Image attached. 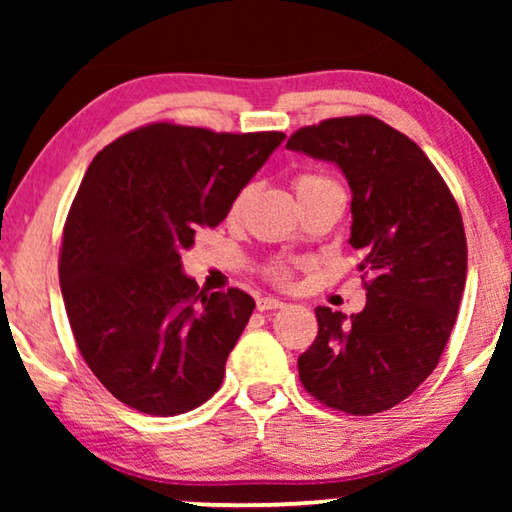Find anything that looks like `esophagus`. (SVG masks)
Wrapping results in <instances>:
<instances>
[{
  "mask_svg": "<svg viewBox=\"0 0 512 512\" xmlns=\"http://www.w3.org/2000/svg\"><path fill=\"white\" fill-rule=\"evenodd\" d=\"M286 303L284 300H279V298H272V296H263V298H258L256 300V307L261 312H268V310H279V307H284Z\"/></svg>",
  "mask_w": 512,
  "mask_h": 512,
  "instance_id": "esophagus-1",
  "label": "esophagus"
}]
</instances>
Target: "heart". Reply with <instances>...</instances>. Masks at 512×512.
I'll list each match as a JSON object with an SVG mask.
<instances>
[{
	"instance_id": "obj_1",
	"label": "heart",
	"mask_w": 512,
	"mask_h": 512,
	"mask_svg": "<svg viewBox=\"0 0 512 512\" xmlns=\"http://www.w3.org/2000/svg\"><path fill=\"white\" fill-rule=\"evenodd\" d=\"M328 186H338V184H335L333 179L321 177V174H300V177L293 181V188H296L298 198H303V195H307V193L319 191V188H328ZM247 195H249V188H244V191H240V193L235 195L233 205H230V216H233V219L242 212L244 202H247ZM272 277L279 279V282H284V279H286V268H282V265H275V268H272Z\"/></svg>"
}]
</instances>
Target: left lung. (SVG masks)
<instances>
[{
  "mask_svg": "<svg viewBox=\"0 0 512 512\" xmlns=\"http://www.w3.org/2000/svg\"><path fill=\"white\" fill-rule=\"evenodd\" d=\"M286 149L340 167L352 191V237L366 307H317L319 333L298 359L303 387L328 408L373 415L433 373L466 284V235L450 188L426 153L373 116L300 128Z\"/></svg>",
  "mask_w": 512,
  "mask_h": 512,
  "instance_id": "8db88e82",
  "label": "left lung"
}]
</instances>
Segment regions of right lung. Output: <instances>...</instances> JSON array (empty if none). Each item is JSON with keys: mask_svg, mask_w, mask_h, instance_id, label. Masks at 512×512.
I'll list each match as a JSON object with an SVG mask.
<instances>
[{"mask_svg": "<svg viewBox=\"0 0 512 512\" xmlns=\"http://www.w3.org/2000/svg\"><path fill=\"white\" fill-rule=\"evenodd\" d=\"M282 142L153 123L93 158L62 233L60 289L81 356L121 403L170 417L221 387L256 303L200 291L181 254Z\"/></svg>", "mask_w": 512, "mask_h": 512, "instance_id": "1", "label": "right lung"}]
</instances>
